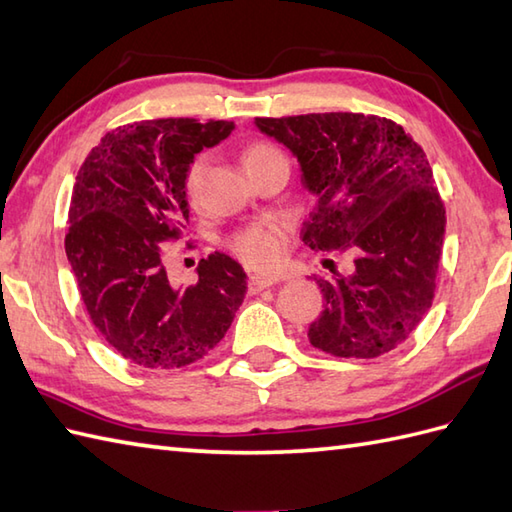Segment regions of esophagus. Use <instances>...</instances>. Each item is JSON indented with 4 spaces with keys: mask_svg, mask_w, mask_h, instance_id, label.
<instances>
[{
    "mask_svg": "<svg viewBox=\"0 0 512 512\" xmlns=\"http://www.w3.org/2000/svg\"><path fill=\"white\" fill-rule=\"evenodd\" d=\"M273 284H278V278H273V276H249V293H260V291H265V289H269V286H273Z\"/></svg>",
    "mask_w": 512,
    "mask_h": 512,
    "instance_id": "obj_1",
    "label": "esophagus"
}]
</instances>
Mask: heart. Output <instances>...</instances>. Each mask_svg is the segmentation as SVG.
<instances>
[{
  "instance_id": "1",
  "label": "heart",
  "mask_w": 512,
  "mask_h": 512,
  "mask_svg": "<svg viewBox=\"0 0 512 512\" xmlns=\"http://www.w3.org/2000/svg\"><path fill=\"white\" fill-rule=\"evenodd\" d=\"M284 156L280 149L269 143V141H249L243 147V165L249 171H254L258 165ZM208 169V156L197 154L189 160V165L184 169V191L191 202H197L204 191V178ZM286 239H289V232L286 226L280 221H263V223H249V226L236 230L230 239L232 252L239 256L245 265L269 271L280 265L286 249Z\"/></svg>"
}]
</instances>
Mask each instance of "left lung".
<instances>
[{
	"mask_svg": "<svg viewBox=\"0 0 512 512\" xmlns=\"http://www.w3.org/2000/svg\"><path fill=\"white\" fill-rule=\"evenodd\" d=\"M256 126L291 149L317 195L306 245L354 260L345 276L330 269L317 280L323 310L310 343L339 358L395 350L432 306L443 252L445 206L423 149L400 123L363 112L258 117Z\"/></svg>",
	"mask_w": 512,
	"mask_h": 512,
	"instance_id": "obj_1",
	"label": "left lung"
}]
</instances>
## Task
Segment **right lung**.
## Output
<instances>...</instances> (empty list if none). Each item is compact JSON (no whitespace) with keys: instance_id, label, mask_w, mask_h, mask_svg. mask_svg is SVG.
<instances>
[{"instance_id":"1","label":"right lung","mask_w":512,"mask_h":512,"mask_svg":"<svg viewBox=\"0 0 512 512\" xmlns=\"http://www.w3.org/2000/svg\"><path fill=\"white\" fill-rule=\"evenodd\" d=\"M234 130L232 121L152 119L102 136L76 176L65 252L93 326L130 363L180 369L226 336L247 293L243 267L213 252L197 282L173 286L165 241L184 236V169Z\"/></svg>"}]
</instances>
